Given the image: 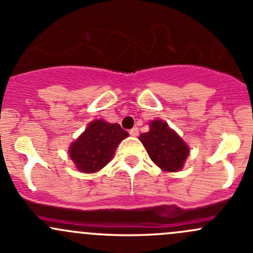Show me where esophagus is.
I'll use <instances>...</instances> for the list:
<instances>
[{"label": "esophagus", "mask_w": 253, "mask_h": 253, "mask_svg": "<svg viewBox=\"0 0 253 253\" xmlns=\"http://www.w3.org/2000/svg\"><path fill=\"white\" fill-rule=\"evenodd\" d=\"M129 134H131V136H133V137L138 136V128H137V127H133L132 129H129Z\"/></svg>", "instance_id": "1"}]
</instances>
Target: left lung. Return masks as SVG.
<instances>
[{
  "mask_svg": "<svg viewBox=\"0 0 253 253\" xmlns=\"http://www.w3.org/2000/svg\"><path fill=\"white\" fill-rule=\"evenodd\" d=\"M139 139L150 159L164 171H178L188 155V147L167 122L160 120L150 124V131L142 133Z\"/></svg>",
  "mask_w": 253,
  "mask_h": 253,
  "instance_id": "obj_1",
  "label": "left lung"
}]
</instances>
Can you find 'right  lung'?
Returning <instances> with one entry per match:
<instances>
[{
  "label": "right lung",
  "instance_id": "1",
  "mask_svg": "<svg viewBox=\"0 0 253 253\" xmlns=\"http://www.w3.org/2000/svg\"><path fill=\"white\" fill-rule=\"evenodd\" d=\"M127 136L119 124L96 120L71 145L70 157L81 171L96 172L110 162L119 143Z\"/></svg>",
  "mask_w": 253,
  "mask_h": 253
}]
</instances>
